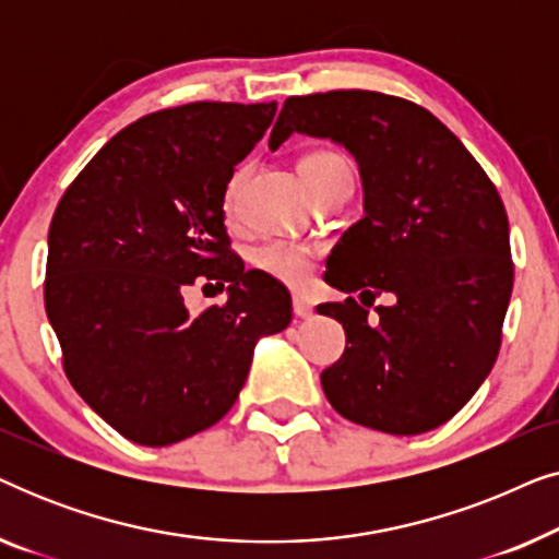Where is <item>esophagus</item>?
I'll list each match as a JSON object with an SVG mask.
<instances>
[{
  "label": "esophagus",
  "mask_w": 559,
  "mask_h": 559,
  "mask_svg": "<svg viewBox=\"0 0 559 559\" xmlns=\"http://www.w3.org/2000/svg\"><path fill=\"white\" fill-rule=\"evenodd\" d=\"M293 310H295L297 318H310L312 316V302L305 300L302 295H295L293 297Z\"/></svg>",
  "instance_id": "1"
}]
</instances>
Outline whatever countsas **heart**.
Returning a JSON list of instances; mask_svg holds the SVG:
<instances>
[{"instance_id":"obj_1","label":"heart","mask_w":559,"mask_h":559,"mask_svg":"<svg viewBox=\"0 0 559 559\" xmlns=\"http://www.w3.org/2000/svg\"><path fill=\"white\" fill-rule=\"evenodd\" d=\"M297 173L305 182V188L310 190L312 195L320 193V190L333 186L338 180H350V163L341 152L318 147L302 152L300 159H297ZM243 180V167H239L231 178H228L224 188V211L231 216L236 211V198H239V188ZM318 251L310 247V243L293 241V239H270L264 241L262 247L254 249L251 254V262L259 272H264L266 277L285 282V285H302L308 282L312 266H316Z\"/></svg>"}]
</instances>
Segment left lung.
<instances>
[{"instance_id": "1", "label": "left lung", "mask_w": 559, "mask_h": 559, "mask_svg": "<svg viewBox=\"0 0 559 559\" xmlns=\"http://www.w3.org/2000/svg\"><path fill=\"white\" fill-rule=\"evenodd\" d=\"M293 132L341 142L364 180V218L325 272L361 302L318 305L346 331L343 356L320 373L328 402L371 430H435L476 394L501 348L514 262L499 190L438 117L400 96H289L270 147ZM379 294L393 305L371 319Z\"/></svg>"}]
</instances>
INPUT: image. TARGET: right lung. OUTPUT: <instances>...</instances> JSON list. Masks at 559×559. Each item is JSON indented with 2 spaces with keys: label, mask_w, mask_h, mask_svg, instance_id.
<instances>
[{
  "label": "right lung",
  "mask_w": 559,
  "mask_h": 559,
  "mask_svg": "<svg viewBox=\"0 0 559 559\" xmlns=\"http://www.w3.org/2000/svg\"><path fill=\"white\" fill-rule=\"evenodd\" d=\"M277 104L193 102L114 134L60 198L48 231L45 312L81 400L136 445L209 430L234 407L262 335L285 331L282 282L243 270L224 188ZM195 281L229 300L192 316Z\"/></svg>",
  "instance_id": "obj_1"
}]
</instances>
